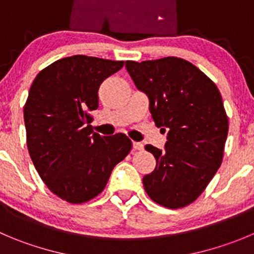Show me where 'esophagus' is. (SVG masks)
I'll list each match as a JSON object with an SVG mask.
<instances>
[{
	"label": "esophagus",
	"instance_id": "esophagus-1",
	"mask_svg": "<svg viewBox=\"0 0 254 254\" xmlns=\"http://www.w3.org/2000/svg\"><path fill=\"white\" fill-rule=\"evenodd\" d=\"M132 147H133V149H136V151L143 149V144H142L141 142H133V143H132Z\"/></svg>",
	"mask_w": 254,
	"mask_h": 254
}]
</instances>
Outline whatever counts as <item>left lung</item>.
<instances>
[{
    "label": "left lung",
    "instance_id": "obj_1",
    "mask_svg": "<svg viewBox=\"0 0 254 254\" xmlns=\"http://www.w3.org/2000/svg\"><path fill=\"white\" fill-rule=\"evenodd\" d=\"M137 88L147 95L157 127L167 131L165 149L147 144L156 168L143 177L152 201L167 208L194 202L218 171L228 118L216 84L178 57L126 62Z\"/></svg>",
    "mask_w": 254,
    "mask_h": 254
}]
</instances>
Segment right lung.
Listing matches in <instances>:
<instances>
[{
    "label": "right lung",
    "mask_w": 254,
    "mask_h": 254,
    "mask_svg": "<svg viewBox=\"0 0 254 254\" xmlns=\"http://www.w3.org/2000/svg\"><path fill=\"white\" fill-rule=\"evenodd\" d=\"M123 64L83 55L66 57L43 68L30 88L23 117L31 159L48 190L69 203L100 194L132 148L126 134L100 136L89 126L101 83Z\"/></svg>",
    "instance_id": "add662e5"
}]
</instances>
